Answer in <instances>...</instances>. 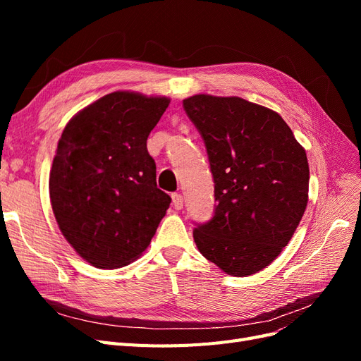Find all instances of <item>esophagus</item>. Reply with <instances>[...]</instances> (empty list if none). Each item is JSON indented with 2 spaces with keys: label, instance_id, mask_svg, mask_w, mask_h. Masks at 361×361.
I'll return each mask as SVG.
<instances>
[{
  "label": "esophagus",
  "instance_id": "obj_1",
  "mask_svg": "<svg viewBox=\"0 0 361 361\" xmlns=\"http://www.w3.org/2000/svg\"><path fill=\"white\" fill-rule=\"evenodd\" d=\"M171 199H173V206L174 209H182L183 207V195L180 192H174L171 194Z\"/></svg>",
  "mask_w": 361,
  "mask_h": 361
}]
</instances>
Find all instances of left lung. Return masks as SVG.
<instances>
[{
  "instance_id": "8db88e82",
  "label": "left lung",
  "mask_w": 361,
  "mask_h": 361,
  "mask_svg": "<svg viewBox=\"0 0 361 361\" xmlns=\"http://www.w3.org/2000/svg\"><path fill=\"white\" fill-rule=\"evenodd\" d=\"M183 110L204 141L214 216L192 236L228 276L268 267L290 241L309 200L305 150L280 114L243 97L195 94Z\"/></svg>"
}]
</instances>
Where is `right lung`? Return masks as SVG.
<instances>
[{
  "mask_svg": "<svg viewBox=\"0 0 361 361\" xmlns=\"http://www.w3.org/2000/svg\"><path fill=\"white\" fill-rule=\"evenodd\" d=\"M169 97L114 92L73 116L59 140L49 197L66 241L96 268L135 260L170 206L147 137Z\"/></svg>",
  "mask_w": 361,
  "mask_h": 361,
  "instance_id": "obj_1",
  "label": "right lung"
}]
</instances>
